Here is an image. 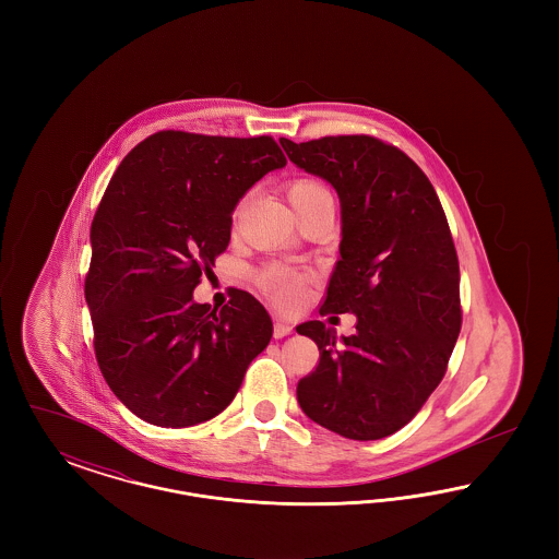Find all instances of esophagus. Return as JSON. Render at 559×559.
<instances>
[{"label": "esophagus", "instance_id": "obj_1", "mask_svg": "<svg viewBox=\"0 0 559 559\" xmlns=\"http://www.w3.org/2000/svg\"><path fill=\"white\" fill-rule=\"evenodd\" d=\"M293 326L289 322H283V320H276L274 322V340H283L287 335H292Z\"/></svg>", "mask_w": 559, "mask_h": 559}]
</instances>
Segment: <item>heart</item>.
<instances>
[{
  "label": "heart",
  "instance_id": "b5f03b06",
  "mask_svg": "<svg viewBox=\"0 0 559 559\" xmlns=\"http://www.w3.org/2000/svg\"><path fill=\"white\" fill-rule=\"evenodd\" d=\"M289 201H292L293 207H299L317 197L322 194H329V190L322 187L317 180H310V178H299V180H293L289 185ZM260 283L264 287V292L278 304H285V306H292L295 304L301 293H304V281L301 276H297L293 270L283 266H270L267 270L262 272L260 276Z\"/></svg>",
  "mask_w": 559,
  "mask_h": 559
}]
</instances>
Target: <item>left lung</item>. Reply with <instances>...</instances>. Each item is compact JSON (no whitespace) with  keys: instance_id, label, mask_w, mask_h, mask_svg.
Instances as JSON below:
<instances>
[{"instance_id":"left-lung-1","label":"left lung","mask_w":559,"mask_h":559,"mask_svg":"<svg viewBox=\"0 0 559 559\" xmlns=\"http://www.w3.org/2000/svg\"><path fill=\"white\" fill-rule=\"evenodd\" d=\"M287 157L335 188L340 260L320 314H354L340 337L320 320L317 371L297 383L301 411L349 440H379L406 426L442 381L461 331L459 260L440 199L419 165L371 135H326Z\"/></svg>"}]
</instances>
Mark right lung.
I'll list each match as a JSON object with an SVG mask.
<instances>
[{"instance_id": "right-lung-1", "label": "right lung", "mask_w": 559, "mask_h": 559, "mask_svg": "<svg viewBox=\"0 0 559 559\" xmlns=\"http://www.w3.org/2000/svg\"><path fill=\"white\" fill-rule=\"evenodd\" d=\"M285 165L270 135L157 132L117 167L90 230L85 301L103 377L142 421H210L270 344L251 293L235 289L217 310L192 292L226 251L245 192Z\"/></svg>"}]
</instances>
